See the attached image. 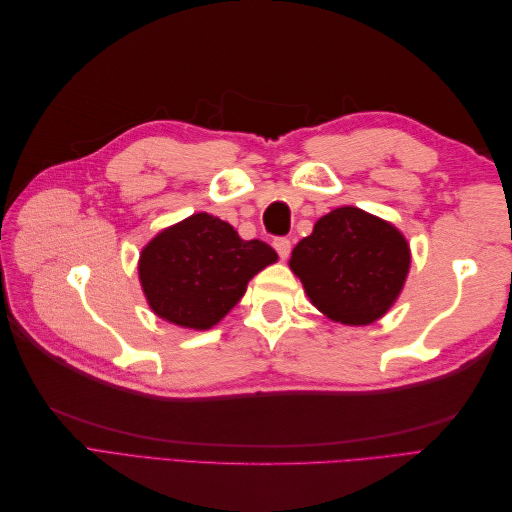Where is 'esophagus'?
Masks as SVG:
<instances>
[{
	"label": "esophagus",
	"instance_id": "esophagus-1",
	"mask_svg": "<svg viewBox=\"0 0 512 512\" xmlns=\"http://www.w3.org/2000/svg\"><path fill=\"white\" fill-rule=\"evenodd\" d=\"M273 247H275V252L280 254V258H282V260H286V258H288V254H290V239H286V237H277V239H273Z\"/></svg>",
	"mask_w": 512,
	"mask_h": 512
}]
</instances>
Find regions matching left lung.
<instances>
[{"label": "left lung", "instance_id": "left-lung-1", "mask_svg": "<svg viewBox=\"0 0 512 512\" xmlns=\"http://www.w3.org/2000/svg\"><path fill=\"white\" fill-rule=\"evenodd\" d=\"M410 243L395 224L359 207L322 215L288 260L307 299L333 322L365 327L399 299L410 273Z\"/></svg>", "mask_w": 512, "mask_h": 512}]
</instances>
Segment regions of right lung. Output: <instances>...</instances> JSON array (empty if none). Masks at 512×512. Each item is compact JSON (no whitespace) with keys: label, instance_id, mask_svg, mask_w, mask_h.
<instances>
[{"label":"right lung","instance_id":"1","mask_svg":"<svg viewBox=\"0 0 512 512\" xmlns=\"http://www.w3.org/2000/svg\"><path fill=\"white\" fill-rule=\"evenodd\" d=\"M273 262L271 245L243 241L228 222L203 211L162 228L143 247L138 282L153 314L181 329L207 331Z\"/></svg>","mask_w":512,"mask_h":512}]
</instances>
